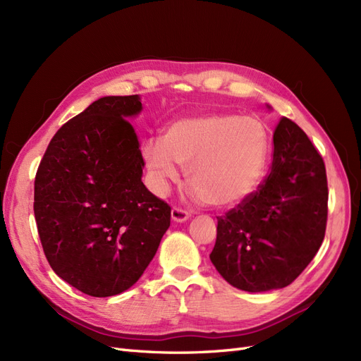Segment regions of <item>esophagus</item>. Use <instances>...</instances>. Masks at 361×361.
<instances>
[{
	"label": "esophagus",
	"instance_id": "esophagus-1",
	"mask_svg": "<svg viewBox=\"0 0 361 361\" xmlns=\"http://www.w3.org/2000/svg\"><path fill=\"white\" fill-rule=\"evenodd\" d=\"M171 216H172V220H173V221H178V223L185 221V220H188V219L190 217L189 211H188V209H183V208H180V207H173L172 211H171Z\"/></svg>",
	"mask_w": 361,
	"mask_h": 361
}]
</instances>
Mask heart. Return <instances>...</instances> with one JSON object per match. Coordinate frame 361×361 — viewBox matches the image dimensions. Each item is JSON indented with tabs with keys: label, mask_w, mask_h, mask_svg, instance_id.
Masks as SVG:
<instances>
[{
	"label": "heart",
	"mask_w": 361,
	"mask_h": 361,
	"mask_svg": "<svg viewBox=\"0 0 361 361\" xmlns=\"http://www.w3.org/2000/svg\"><path fill=\"white\" fill-rule=\"evenodd\" d=\"M269 138L259 118L207 114L171 123L162 141L144 145V159L159 190L177 180V165L196 193L214 207L241 202L255 190L266 168Z\"/></svg>",
	"instance_id": "b5f03b06"
}]
</instances>
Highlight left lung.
Instances as JSON below:
<instances>
[{"label":"left lung","instance_id":"1","mask_svg":"<svg viewBox=\"0 0 361 361\" xmlns=\"http://www.w3.org/2000/svg\"><path fill=\"white\" fill-rule=\"evenodd\" d=\"M329 188L322 154L287 117L274 130L269 173L217 217L209 259L231 286L251 293L290 286L322 247Z\"/></svg>","mask_w":361,"mask_h":361}]
</instances>
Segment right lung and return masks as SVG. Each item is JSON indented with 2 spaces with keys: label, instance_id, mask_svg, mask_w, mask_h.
<instances>
[{
  "label": "right lung",
  "instance_id": "obj_1",
  "mask_svg": "<svg viewBox=\"0 0 361 361\" xmlns=\"http://www.w3.org/2000/svg\"><path fill=\"white\" fill-rule=\"evenodd\" d=\"M141 109L138 95L92 102L55 133L35 173L46 259L93 298L135 284L171 224V207L141 181L144 159L128 120Z\"/></svg>",
  "mask_w": 361,
  "mask_h": 361
}]
</instances>
